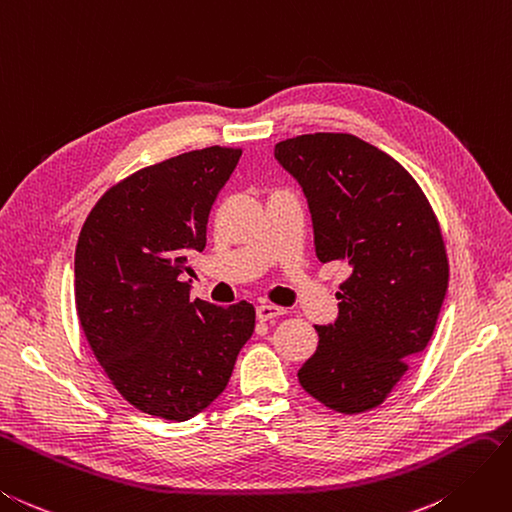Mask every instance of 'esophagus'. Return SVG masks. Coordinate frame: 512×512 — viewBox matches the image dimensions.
<instances>
[{"label": "esophagus", "mask_w": 512, "mask_h": 512, "mask_svg": "<svg viewBox=\"0 0 512 512\" xmlns=\"http://www.w3.org/2000/svg\"><path fill=\"white\" fill-rule=\"evenodd\" d=\"M284 312V308L273 306V303H260V306H256V316L260 321H271L275 316H282Z\"/></svg>", "instance_id": "1"}]
</instances>
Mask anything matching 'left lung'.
I'll return each instance as SVG.
<instances>
[{"label":"left lung","instance_id":"8db88e82","mask_svg":"<svg viewBox=\"0 0 512 512\" xmlns=\"http://www.w3.org/2000/svg\"><path fill=\"white\" fill-rule=\"evenodd\" d=\"M275 159L308 200L316 256L351 267L299 383L334 411L375 409L435 331L448 290L439 222L403 165L355 135L290 137Z\"/></svg>","mask_w":512,"mask_h":512}]
</instances>
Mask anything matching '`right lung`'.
<instances>
[{
  "instance_id": "1",
  "label": "right lung",
  "mask_w": 512,
  "mask_h": 512,
  "mask_svg": "<svg viewBox=\"0 0 512 512\" xmlns=\"http://www.w3.org/2000/svg\"><path fill=\"white\" fill-rule=\"evenodd\" d=\"M241 148L211 146L124 178L94 204L75 250L81 329L116 390L148 416L185 422L226 390L256 310L189 299L211 206Z\"/></svg>"
}]
</instances>
